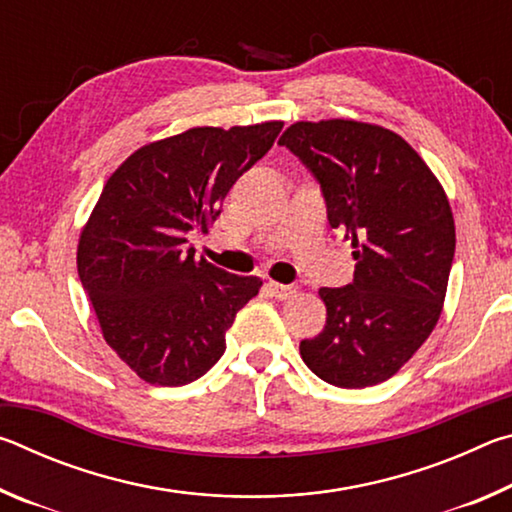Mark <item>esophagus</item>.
I'll return each mask as SVG.
<instances>
[{
  "label": "esophagus",
  "mask_w": 512,
  "mask_h": 512,
  "mask_svg": "<svg viewBox=\"0 0 512 512\" xmlns=\"http://www.w3.org/2000/svg\"><path fill=\"white\" fill-rule=\"evenodd\" d=\"M268 289H271V293H273V296H275L277 300H291V298L298 296V289L293 287V284H277V282H271V284H268Z\"/></svg>",
  "instance_id": "obj_1"
}]
</instances>
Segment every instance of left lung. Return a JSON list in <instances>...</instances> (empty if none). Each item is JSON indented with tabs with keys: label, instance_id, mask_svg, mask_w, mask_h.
I'll use <instances>...</instances> for the list:
<instances>
[{
	"label": "left lung",
	"instance_id": "1",
	"mask_svg": "<svg viewBox=\"0 0 512 512\" xmlns=\"http://www.w3.org/2000/svg\"><path fill=\"white\" fill-rule=\"evenodd\" d=\"M280 144L314 173L329 225L352 239L357 259L352 284L318 291L327 320L300 357L332 386L381 384L443 311L456 248L445 189L409 142L377 124L296 121Z\"/></svg>",
	"mask_w": 512,
	"mask_h": 512
}]
</instances>
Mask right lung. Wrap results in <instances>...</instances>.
<instances>
[{"label":"right lung","mask_w":512,"mask_h":512,"mask_svg":"<svg viewBox=\"0 0 512 512\" xmlns=\"http://www.w3.org/2000/svg\"><path fill=\"white\" fill-rule=\"evenodd\" d=\"M282 121L198 126L144 144L108 178L83 225L76 266L101 334L146 384L185 386L225 352V332L262 280L194 259L241 173L264 158Z\"/></svg>","instance_id":"right-lung-1"}]
</instances>
